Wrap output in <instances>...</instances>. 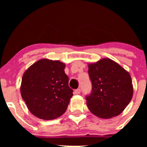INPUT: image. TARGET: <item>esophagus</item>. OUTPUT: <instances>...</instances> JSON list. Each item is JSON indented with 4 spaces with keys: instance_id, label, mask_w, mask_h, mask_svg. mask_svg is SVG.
Returning <instances> with one entry per match:
<instances>
[{
    "instance_id": "1",
    "label": "esophagus",
    "mask_w": 147,
    "mask_h": 147,
    "mask_svg": "<svg viewBox=\"0 0 147 147\" xmlns=\"http://www.w3.org/2000/svg\"><path fill=\"white\" fill-rule=\"evenodd\" d=\"M80 93H81V90H80V88H78V89L75 90H74V93H75V94L78 95V94H80Z\"/></svg>"
}]
</instances>
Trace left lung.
<instances>
[{"mask_svg":"<svg viewBox=\"0 0 147 147\" xmlns=\"http://www.w3.org/2000/svg\"><path fill=\"white\" fill-rule=\"evenodd\" d=\"M92 92L86 97L90 111L101 119L117 116L129 105L133 86L129 72L109 58L88 64Z\"/></svg>","mask_w":147,"mask_h":147,"instance_id":"1","label":"left lung"}]
</instances>
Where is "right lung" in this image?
Returning a JSON list of instances; mask_svg holds the SVG:
<instances>
[{"label": "right lung", "instance_id": "obj_1", "mask_svg": "<svg viewBox=\"0 0 147 147\" xmlns=\"http://www.w3.org/2000/svg\"><path fill=\"white\" fill-rule=\"evenodd\" d=\"M65 65L59 60L42 59L24 72L20 93L31 113L43 120H52L64 114L73 90L68 86Z\"/></svg>", "mask_w": 147, "mask_h": 147}]
</instances>
